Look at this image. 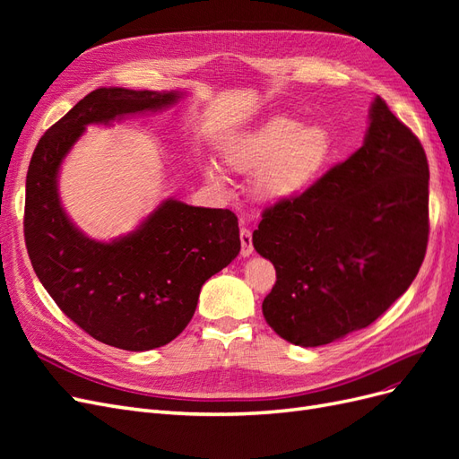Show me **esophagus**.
I'll return each mask as SVG.
<instances>
[{
    "label": "esophagus",
    "mask_w": 459,
    "mask_h": 459,
    "mask_svg": "<svg viewBox=\"0 0 459 459\" xmlns=\"http://www.w3.org/2000/svg\"><path fill=\"white\" fill-rule=\"evenodd\" d=\"M239 238H241V255L243 256H251L255 247H253V231L248 228H241L239 231Z\"/></svg>",
    "instance_id": "esophagus-1"
}]
</instances>
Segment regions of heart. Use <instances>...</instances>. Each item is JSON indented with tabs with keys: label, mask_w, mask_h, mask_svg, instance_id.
I'll use <instances>...</instances> for the list:
<instances>
[{
	"label": "heart",
	"mask_w": 459,
	"mask_h": 459,
	"mask_svg": "<svg viewBox=\"0 0 459 459\" xmlns=\"http://www.w3.org/2000/svg\"><path fill=\"white\" fill-rule=\"evenodd\" d=\"M333 151L335 142L327 128H302L295 118L275 117L230 142L224 162L233 172L256 174L258 197L277 203L299 197L314 186L329 166ZM206 176L212 184H220L216 172L208 170Z\"/></svg>",
	"instance_id": "1"
}]
</instances>
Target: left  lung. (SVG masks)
Returning a JSON list of instances; mask_svg holds the SVG:
<instances>
[{"instance_id": "1", "label": "left lung", "mask_w": 459, "mask_h": 459, "mask_svg": "<svg viewBox=\"0 0 459 459\" xmlns=\"http://www.w3.org/2000/svg\"><path fill=\"white\" fill-rule=\"evenodd\" d=\"M427 241V155L377 97L362 147L299 197L264 208L253 245L273 264L275 285L262 314L289 342L329 344L406 293Z\"/></svg>"}]
</instances>
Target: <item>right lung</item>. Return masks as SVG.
<instances>
[{"instance_id":"right-lung-1","label":"right lung","mask_w":459,"mask_h":459,"mask_svg":"<svg viewBox=\"0 0 459 459\" xmlns=\"http://www.w3.org/2000/svg\"><path fill=\"white\" fill-rule=\"evenodd\" d=\"M178 97L124 88L88 93L39 137L26 174L24 241L38 280L82 331L122 351L159 349L187 327L203 283L241 251L238 216L164 201L126 238L91 241L63 212L57 172L88 124L155 110Z\"/></svg>"}]
</instances>
